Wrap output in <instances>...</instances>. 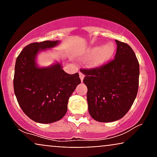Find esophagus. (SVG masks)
Masks as SVG:
<instances>
[{"instance_id":"34e87169","label":"esophagus","mask_w":157,"mask_h":157,"mask_svg":"<svg viewBox=\"0 0 157 157\" xmlns=\"http://www.w3.org/2000/svg\"><path fill=\"white\" fill-rule=\"evenodd\" d=\"M79 75H80V80H81V82H82V81H83V79H84V77H85V75H83V74H82V72H79Z\"/></svg>"}]
</instances>
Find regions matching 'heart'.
Instances as JSON below:
<instances>
[{
  "label": "heart",
  "instance_id": "b5f03b06",
  "mask_svg": "<svg viewBox=\"0 0 157 157\" xmlns=\"http://www.w3.org/2000/svg\"><path fill=\"white\" fill-rule=\"evenodd\" d=\"M115 50V46L112 43H107L100 46H92L85 54V57H90L87 61L88 66L91 68H97L104 66L112 58Z\"/></svg>",
  "mask_w": 157,
  "mask_h": 157
}]
</instances>
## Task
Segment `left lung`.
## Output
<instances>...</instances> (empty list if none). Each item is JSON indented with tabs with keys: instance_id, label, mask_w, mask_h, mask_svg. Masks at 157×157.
Segmentation results:
<instances>
[{
	"instance_id": "8db88e82",
	"label": "left lung",
	"mask_w": 157,
	"mask_h": 157,
	"mask_svg": "<svg viewBox=\"0 0 157 157\" xmlns=\"http://www.w3.org/2000/svg\"><path fill=\"white\" fill-rule=\"evenodd\" d=\"M114 60L98 68L81 70L88 88L89 112L96 121L111 122L127 113L138 91L140 65L131 46L117 40Z\"/></svg>"
}]
</instances>
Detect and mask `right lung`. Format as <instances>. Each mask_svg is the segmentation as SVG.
Wrapping results in <instances>:
<instances>
[{"instance_id":"add662e5","label":"right lung","mask_w":157,"mask_h":157,"mask_svg":"<svg viewBox=\"0 0 157 157\" xmlns=\"http://www.w3.org/2000/svg\"><path fill=\"white\" fill-rule=\"evenodd\" d=\"M59 44V40H46L28 45L15 62L13 84L16 98L25 114L39 123H52L63 117L68 99L81 82L78 73L65 72L62 61L46 67L37 63L40 52Z\"/></svg>"}]
</instances>
